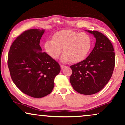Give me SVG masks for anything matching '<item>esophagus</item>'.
Here are the masks:
<instances>
[{
	"mask_svg": "<svg viewBox=\"0 0 125 125\" xmlns=\"http://www.w3.org/2000/svg\"><path fill=\"white\" fill-rule=\"evenodd\" d=\"M65 67H66V65H61V69H63Z\"/></svg>",
	"mask_w": 125,
	"mask_h": 125,
	"instance_id": "obj_1",
	"label": "esophagus"
}]
</instances>
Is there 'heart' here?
Instances as JSON below:
<instances>
[{"mask_svg":"<svg viewBox=\"0 0 125 125\" xmlns=\"http://www.w3.org/2000/svg\"><path fill=\"white\" fill-rule=\"evenodd\" d=\"M92 39L88 33L78 32L72 30H63L57 32L52 40L46 42L45 48L53 59H57L63 51L61 57L64 62H81L85 59L92 47Z\"/></svg>","mask_w":125,"mask_h":125,"instance_id":"b5f03b06","label":"heart"}]
</instances>
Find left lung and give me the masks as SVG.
<instances>
[{"label":"left lung","instance_id":"obj_1","mask_svg":"<svg viewBox=\"0 0 125 125\" xmlns=\"http://www.w3.org/2000/svg\"><path fill=\"white\" fill-rule=\"evenodd\" d=\"M96 38L95 46L85 60L70 67L69 80L74 89L80 94L92 95L108 83L115 64V52L111 42L97 31L87 30Z\"/></svg>","mask_w":125,"mask_h":125}]
</instances>
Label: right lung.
<instances>
[{
    "label": "right lung",
    "instance_id": "add662e5",
    "mask_svg": "<svg viewBox=\"0 0 125 125\" xmlns=\"http://www.w3.org/2000/svg\"><path fill=\"white\" fill-rule=\"evenodd\" d=\"M45 30L30 29L16 37L10 48L8 65L15 85L33 98L50 94L54 80L61 71L60 65L40 46Z\"/></svg>",
    "mask_w": 125,
    "mask_h": 125
}]
</instances>
